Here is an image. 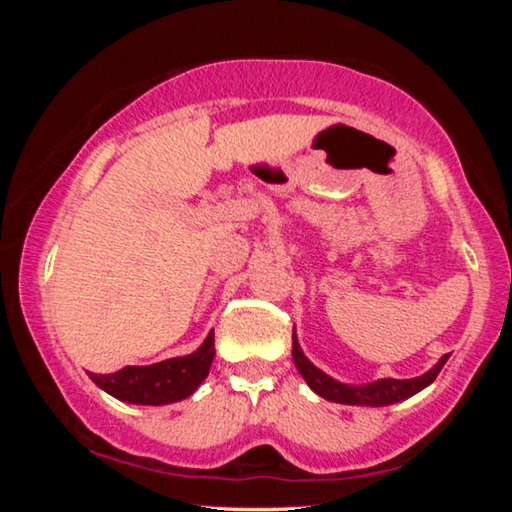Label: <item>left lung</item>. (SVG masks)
Listing matches in <instances>:
<instances>
[{"label":"left lung","mask_w":512,"mask_h":512,"mask_svg":"<svg viewBox=\"0 0 512 512\" xmlns=\"http://www.w3.org/2000/svg\"><path fill=\"white\" fill-rule=\"evenodd\" d=\"M447 359L449 354H445V357L440 359L429 372H424V375L415 379H379L366 386H348L332 377H327L323 370H318L314 363L302 354L300 345L296 341V334H293V361H296V368L300 370V375L305 377L311 391L318 393L320 397H325L329 402H339V404L388 406V404L402 402L406 397L420 393L422 388H427L431 381L438 377V372L443 370Z\"/></svg>","instance_id":"left-lung-1"}]
</instances>
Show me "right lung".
<instances>
[{"label": "right lung", "instance_id": "1", "mask_svg": "<svg viewBox=\"0 0 512 512\" xmlns=\"http://www.w3.org/2000/svg\"><path fill=\"white\" fill-rule=\"evenodd\" d=\"M214 332L194 354L167 359L153 366H126L110 375H94L90 379L117 400L131 404H169L192 395L210 372L214 361Z\"/></svg>", "mask_w": 512, "mask_h": 512}]
</instances>
